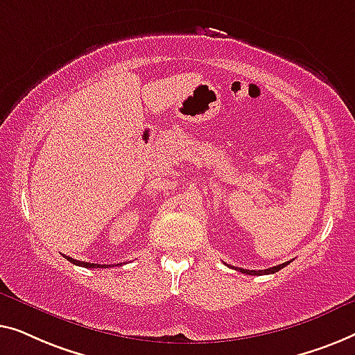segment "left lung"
<instances>
[{"label": "left lung", "instance_id": "obj_1", "mask_svg": "<svg viewBox=\"0 0 355 355\" xmlns=\"http://www.w3.org/2000/svg\"><path fill=\"white\" fill-rule=\"evenodd\" d=\"M289 262H291V261H288V262H284V263H279V266H277V267L266 268V270H246V268H238V267H233V266H230V267L234 268V270H239L241 273H246V275H268V273H275L278 270H282V268L286 267Z\"/></svg>", "mask_w": 355, "mask_h": 355}]
</instances>
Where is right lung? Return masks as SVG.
Listing matches in <instances>:
<instances>
[{"label":"right lung","instance_id":"1","mask_svg":"<svg viewBox=\"0 0 355 355\" xmlns=\"http://www.w3.org/2000/svg\"><path fill=\"white\" fill-rule=\"evenodd\" d=\"M64 257H66L69 262L76 263V266H80V267H85V268H107V267H111V266H101V263H92V262H82V261H76V259H72V257H67V256H64ZM117 266H121V263H117Z\"/></svg>","mask_w":355,"mask_h":355}]
</instances>
